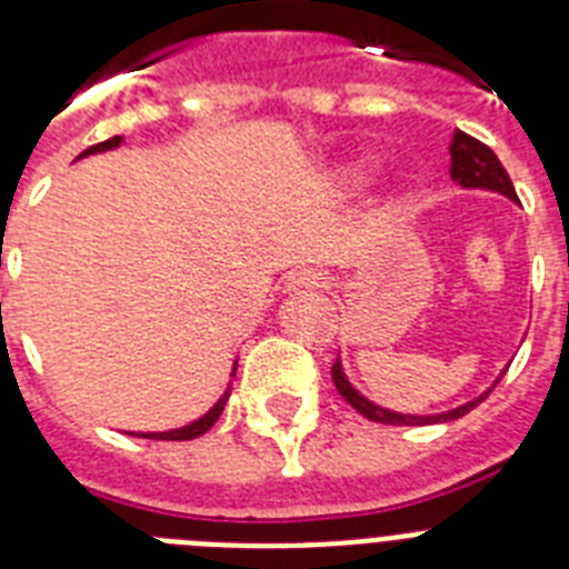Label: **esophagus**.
Here are the masks:
<instances>
[{"instance_id":"esophagus-1","label":"esophagus","mask_w":569,"mask_h":569,"mask_svg":"<svg viewBox=\"0 0 569 569\" xmlns=\"http://www.w3.org/2000/svg\"><path fill=\"white\" fill-rule=\"evenodd\" d=\"M328 284V276L316 268H301L290 276V288H325Z\"/></svg>"}]
</instances>
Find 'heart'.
I'll return each mask as SVG.
<instances>
[{"label":"heart","instance_id":"obj_1","mask_svg":"<svg viewBox=\"0 0 569 569\" xmlns=\"http://www.w3.org/2000/svg\"><path fill=\"white\" fill-rule=\"evenodd\" d=\"M365 173H367V164H350V168H347L345 170V176H347V179H353V182H356V179H365Z\"/></svg>","mask_w":569,"mask_h":569}]
</instances>
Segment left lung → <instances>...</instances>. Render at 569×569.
Segmentation results:
<instances>
[{"label":"left lung","instance_id":"1","mask_svg":"<svg viewBox=\"0 0 569 569\" xmlns=\"http://www.w3.org/2000/svg\"><path fill=\"white\" fill-rule=\"evenodd\" d=\"M450 162H453L450 176H453L461 188H487L516 199V188H512L505 164L499 162V156L492 153L485 142H479V139H472L470 133H465V130H453V139H450ZM330 376H333L336 390H339L341 399H345L347 405L353 407V410H359L365 419L381 421V425L413 427V425H436V421L461 419L465 413H470L472 407H479V401H485L492 390L490 387V390H487L485 396H479V399L467 401V405L456 407V410H447V413H439V416H401V413H390V410H385V407H376L373 401H367L365 396L356 393L353 387H350V381L345 379V373H341L339 359H336L333 367H330ZM496 385H499V381H496Z\"/></svg>","mask_w":569,"mask_h":569}]
</instances>
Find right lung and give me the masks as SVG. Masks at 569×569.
<instances>
[{
  "label": "right lung",
  "instance_id": "right-lung-1",
  "mask_svg": "<svg viewBox=\"0 0 569 569\" xmlns=\"http://www.w3.org/2000/svg\"><path fill=\"white\" fill-rule=\"evenodd\" d=\"M119 142H122V136H110V139H104V142L93 144V148H88V150H84V153H79V156L99 153V150H110V148H116V144H119ZM228 396L230 393H224L222 399H219V405H216L213 410H210V413H204L199 421H193V425L179 427V430H168V433H142V436H144V439H156V441H188V439H196V436L208 433L210 427L216 425V419L222 416L224 401H228Z\"/></svg>",
  "mask_w": 569,
  "mask_h": 569
}]
</instances>
